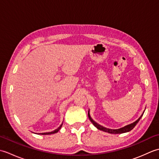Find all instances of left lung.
<instances>
[{"label": "left lung", "mask_w": 159, "mask_h": 159, "mask_svg": "<svg viewBox=\"0 0 159 159\" xmlns=\"http://www.w3.org/2000/svg\"><path fill=\"white\" fill-rule=\"evenodd\" d=\"M144 111L143 112V113L141 114V116L139 117V118L138 120H137L135 121H134L133 123L130 124L128 125H126V126H125L122 128H118V129H111V128H107L106 127H104L102 126H101L99 124L96 123L95 121H94L92 117L90 116V114H89V109L88 111V117L89 118L90 121H92V123L93 124L94 126H96L98 129H99L100 130H102L104 132H107V133H109L111 134H121V133H127V132H129L132 129H133L134 127L136 126L137 124L139 122V121L140 120V119L141 118V117L143 116Z\"/></svg>", "instance_id": "1"}]
</instances>
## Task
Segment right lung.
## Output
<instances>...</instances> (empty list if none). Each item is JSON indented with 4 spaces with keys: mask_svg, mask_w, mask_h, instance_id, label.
<instances>
[{
    "mask_svg": "<svg viewBox=\"0 0 159 159\" xmlns=\"http://www.w3.org/2000/svg\"><path fill=\"white\" fill-rule=\"evenodd\" d=\"M62 125H63V122H62V124L60 125V126L57 128V129H55V130H53V131H52V132H49V133H39V134H55V133H57V132H58L60 129H61V126H62ZM36 134V133H35Z\"/></svg>",
    "mask_w": 159,
    "mask_h": 159,
    "instance_id": "add662e5",
    "label": "right lung"
}]
</instances>
